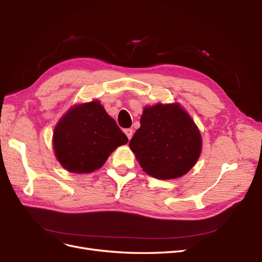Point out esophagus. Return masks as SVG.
<instances>
[{
  "instance_id": "obj_1",
  "label": "esophagus",
  "mask_w": 262,
  "mask_h": 262,
  "mask_svg": "<svg viewBox=\"0 0 262 262\" xmlns=\"http://www.w3.org/2000/svg\"><path fill=\"white\" fill-rule=\"evenodd\" d=\"M124 133H125L126 136H127V138L130 140L132 137H133V129L132 128H127V129L124 130Z\"/></svg>"
}]
</instances>
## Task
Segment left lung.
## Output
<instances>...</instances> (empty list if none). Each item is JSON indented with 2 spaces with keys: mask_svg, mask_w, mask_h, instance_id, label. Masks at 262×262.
Segmentation results:
<instances>
[{
  "mask_svg": "<svg viewBox=\"0 0 262 262\" xmlns=\"http://www.w3.org/2000/svg\"><path fill=\"white\" fill-rule=\"evenodd\" d=\"M142 170L157 179H176L195 165L202 136L188 112L175 103L144 106L140 128L129 141Z\"/></svg>",
  "mask_w": 262,
  "mask_h": 262,
  "instance_id": "8db88e82",
  "label": "left lung"
}]
</instances>
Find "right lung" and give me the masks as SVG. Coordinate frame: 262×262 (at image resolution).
Returning a JSON list of instances; mask_svg holds the SVG:
<instances>
[{"label":"right lung","instance_id":"obj_1","mask_svg":"<svg viewBox=\"0 0 262 262\" xmlns=\"http://www.w3.org/2000/svg\"><path fill=\"white\" fill-rule=\"evenodd\" d=\"M127 141L98 100L73 105L57 123L53 135L56 159L64 169L76 173L100 168Z\"/></svg>","mask_w":262,"mask_h":262}]
</instances>
